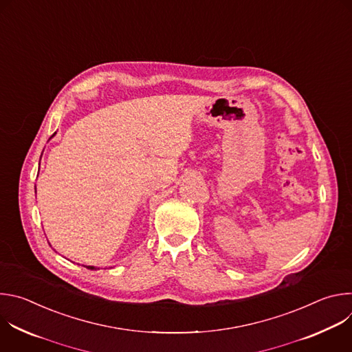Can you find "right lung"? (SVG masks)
Instances as JSON below:
<instances>
[{"mask_svg": "<svg viewBox=\"0 0 352 352\" xmlns=\"http://www.w3.org/2000/svg\"><path fill=\"white\" fill-rule=\"evenodd\" d=\"M87 269H90V270H94V267H93V266H87Z\"/></svg>", "mask_w": 352, "mask_h": 352, "instance_id": "obj_1", "label": "right lung"}]
</instances>
